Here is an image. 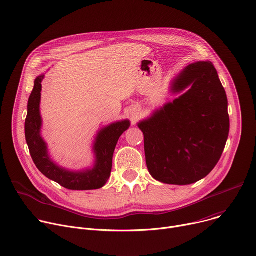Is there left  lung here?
<instances>
[{
	"label": "left lung",
	"mask_w": 256,
	"mask_h": 256,
	"mask_svg": "<svg viewBox=\"0 0 256 256\" xmlns=\"http://www.w3.org/2000/svg\"><path fill=\"white\" fill-rule=\"evenodd\" d=\"M186 88L138 124L148 170L167 184L188 186L204 178L220 160L229 134L227 95L212 62L188 66L171 91Z\"/></svg>",
	"instance_id": "left-lung-1"
}]
</instances>
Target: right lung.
I'll return each mask as SVG.
<instances>
[{"instance_id": "add662e5", "label": "right lung", "mask_w": 256, "mask_h": 256, "mask_svg": "<svg viewBox=\"0 0 256 256\" xmlns=\"http://www.w3.org/2000/svg\"><path fill=\"white\" fill-rule=\"evenodd\" d=\"M44 75L34 81V87L28 100V112L25 120V138L31 158L38 170L48 179L54 180L70 190H98L105 186L110 177L112 157L120 136L130 128L128 120L112 124L102 128L94 142L96 162L92 170L72 172L54 164L48 153L46 142L40 136L42 116L40 112L42 82Z\"/></svg>"}]
</instances>
